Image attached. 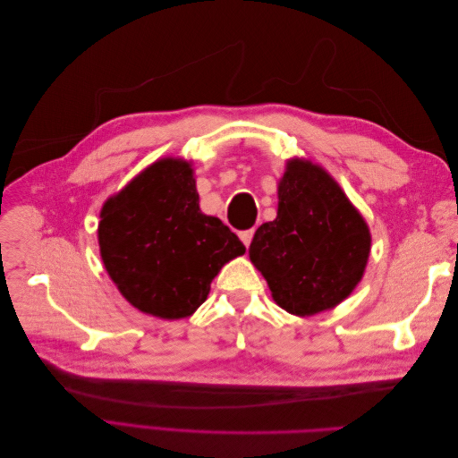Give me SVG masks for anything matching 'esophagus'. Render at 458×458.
Listing matches in <instances>:
<instances>
[{
    "mask_svg": "<svg viewBox=\"0 0 458 458\" xmlns=\"http://www.w3.org/2000/svg\"><path fill=\"white\" fill-rule=\"evenodd\" d=\"M239 237H241V241L244 242V246H250L252 237H254V227H252V229H246V231H241Z\"/></svg>",
    "mask_w": 458,
    "mask_h": 458,
    "instance_id": "esophagus-1",
    "label": "esophagus"
}]
</instances>
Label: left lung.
<instances>
[{"label": "left lung", "mask_w": 458, "mask_h": 458, "mask_svg": "<svg viewBox=\"0 0 458 458\" xmlns=\"http://www.w3.org/2000/svg\"><path fill=\"white\" fill-rule=\"evenodd\" d=\"M276 197V217L258 227L250 261L284 311L311 317L336 308L367 269L372 237L365 217L310 158L286 160Z\"/></svg>", "instance_id": "left-lung-1"}]
</instances>
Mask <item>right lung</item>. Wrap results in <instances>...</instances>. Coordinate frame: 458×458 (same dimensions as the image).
Wrapping results in <instances>:
<instances>
[{"label": "right lung", "instance_id": "1", "mask_svg": "<svg viewBox=\"0 0 458 458\" xmlns=\"http://www.w3.org/2000/svg\"><path fill=\"white\" fill-rule=\"evenodd\" d=\"M110 279L135 310L175 321L195 313L227 261L246 252L219 217L202 214L192 162H152L108 197L97 227Z\"/></svg>", "mask_w": 458, "mask_h": 458}]
</instances>
